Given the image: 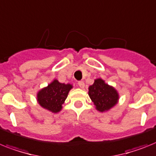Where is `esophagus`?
Listing matches in <instances>:
<instances>
[{"label":"esophagus","mask_w":156,"mask_h":156,"mask_svg":"<svg viewBox=\"0 0 156 156\" xmlns=\"http://www.w3.org/2000/svg\"><path fill=\"white\" fill-rule=\"evenodd\" d=\"M78 85L79 86V87H80L81 89H83L85 87V83L84 82H82V81H80V82H78Z\"/></svg>","instance_id":"34e87169"}]
</instances>
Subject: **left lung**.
I'll return each instance as SVG.
<instances>
[{
  "label": "left lung",
  "mask_w": 156,
  "mask_h": 156,
  "mask_svg": "<svg viewBox=\"0 0 156 156\" xmlns=\"http://www.w3.org/2000/svg\"><path fill=\"white\" fill-rule=\"evenodd\" d=\"M88 94L97 110L100 112L109 111L119 101V93L112 86L102 78H97L94 84L89 86Z\"/></svg>",
  "instance_id": "8db88e82"
}]
</instances>
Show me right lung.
<instances>
[{"label":"right lung","instance_id":"right-lung-1","mask_svg":"<svg viewBox=\"0 0 156 156\" xmlns=\"http://www.w3.org/2000/svg\"><path fill=\"white\" fill-rule=\"evenodd\" d=\"M72 88L73 86L70 83H61L57 79H54L48 86L38 91L36 101L42 108L57 113L62 110V104Z\"/></svg>","mask_w":156,"mask_h":156}]
</instances>
